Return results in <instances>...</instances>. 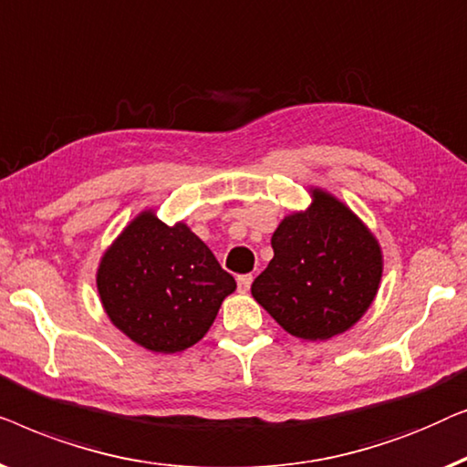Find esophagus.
Instances as JSON below:
<instances>
[{"instance_id": "obj_1", "label": "esophagus", "mask_w": 467, "mask_h": 467, "mask_svg": "<svg viewBox=\"0 0 467 467\" xmlns=\"http://www.w3.org/2000/svg\"><path fill=\"white\" fill-rule=\"evenodd\" d=\"M252 281H254V275H239V277H236V284H239L241 292H247L249 287H252Z\"/></svg>"}]
</instances>
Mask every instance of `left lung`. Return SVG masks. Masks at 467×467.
I'll use <instances>...</instances> for the list:
<instances>
[{"label":"left lung","instance_id":"left-lung-1","mask_svg":"<svg viewBox=\"0 0 467 467\" xmlns=\"http://www.w3.org/2000/svg\"><path fill=\"white\" fill-rule=\"evenodd\" d=\"M306 212L285 215L273 233V260L252 284L268 315L305 340H327L359 321L383 275L380 245L337 196L311 188Z\"/></svg>","mask_w":467,"mask_h":467}]
</instances>
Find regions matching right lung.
I'll return each instance as SVG.
<instances>
[{
	"mask_svg": "<svg viewBox=\"0 0 467 467\" xmlns=\"http://www.w3.org/2000/svg\"><path fill=\"white\" fill-rule=\"evenodd\" d=\"M97 290L111 324L133 343L177 353L205 337L236 284L183 222L167 226L148 209L103 254Z\"/></svg>",
	"mask_w": 467,
	"mask_h": 467,
	"instance_id": "add662e5",
	"label": "right lung"
}]
</instances>
